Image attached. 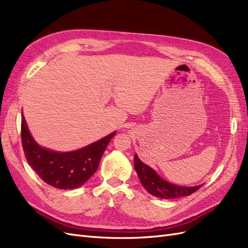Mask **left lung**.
Masks as SVG:
<instances>
[{"mask_svg":"<svg viewBox=\"0 0 248 248\" xmlns=\"http://www.w3.org/2000/svg\"><path fill=\"white\" fill-rule=\"evenodd\" d=\"M134 169H136L140 181L146 190L150 194L159 199L169 200L190 196L202 186L198 185L186 187L171 184L157 175V172L152 168H150L147 164L140 161L137 154L134 155Z\"/></svg>","mask_w":248,"mask_h":248,"instance_id":"obj_1","label":"left lung"}]
</instances>
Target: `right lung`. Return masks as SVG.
<instances>
[{"instance_id":"obj_1","label":"right lung","mask_w":248,"mask_h":248,"mask_svg":"<svg viewBox=\"0 0 248 248\" xmlns=\"http://www.w3.org/2000/svg\"><path fill=\"white\" fill-rule=\"evenodd\" d=\"M116 131L93 144L71 152H57L39 146L21 114V142L29 166L48 185L74 189L84 185L99 167L101 157Z\"/></svg>"}]
</instances>
